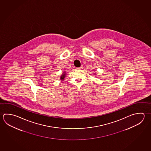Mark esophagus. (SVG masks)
I'll return each instance as SVG.
<instances>
[{
	"label": "esophagus",
	"instance_id": "obj_1",
	"mask_svg": "<svg viewBox=\"0 0 151 151\" xmlns=\"http://www.w3.org/2000/svg\"><path fill=\"white\" fill-rule=\"evenodd\" d=\"M83 68V66H80V68H78V69H80V70H81V69H82Z\"/></svg>",
	"mask_w": 151,
	"mask_h": 151
}]
</instances>
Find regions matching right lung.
I'll use <instances>...</instances> for the list:
<instances>
[{
	"label": "right lung",
	"mask_w": 151,
	"mask_h": 151,
	"mask_svg": "<svg viewBox=\"0 0 151 151\" xmlns=\"http://www.w3.org/2000/svg\"><path fill=\"white\" fill-rule=\"evenodd\" d=\"M66 76V72H63V74L62 75H61V76L60 77V80H63L64 79V78H65V77Z\"/></svg>",
	"instance_id": "add662e5"
}]
</instances>
